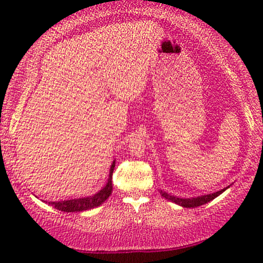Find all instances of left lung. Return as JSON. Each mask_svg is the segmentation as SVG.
<instances>
[{
  "instance_id": "8db88e82",
  "label": "left lung",
  "mask_w": 263,
  "mask_h": 263,
  "mask_svg": "<svg viewBox=\"0 0 263 263\" xmlns=\"http://www.w3.org/2000/svg\"><path fill=\"white\" fill-rule=\"evenodd\" d=\"M225 189L220 190V192H217V193H213V194H210V195H203V196H199V197H195V199H179V197H176V196H172V195H168L166 193H163L160 192L161 196L165 197L166 200H170L172 202L179 204V206L182 207H186V208H194V207H199V206H202V204L210 202L215 197L220 195L222 192H225Z\"/></svg>"
}]
</instances>
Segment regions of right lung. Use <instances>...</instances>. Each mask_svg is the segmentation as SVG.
<instances>
[{"label": "right lung", "instance_id": "right-lung-1", "mask_svg": "<svg viewBox=\"0 0 263 263\" xmlns=\"http://www.w3.org/2000/svg\"><path fill=\"white\" fill-rule=\"evenodd\" d=\"M114 168H115V161L112 163V165H111L109 179H107L106 185L104 186L99 193H97L96 195L89 196V197H84V199L55 201V202H48V203L51 204L52 207H55L56 210L62 211V212H82V211H87V210H91V208L100 206V204H102L104 201L111 195V193H112Z\"/></svg>", "mask_w": 263, "mask_h": 263}]
</instances>
